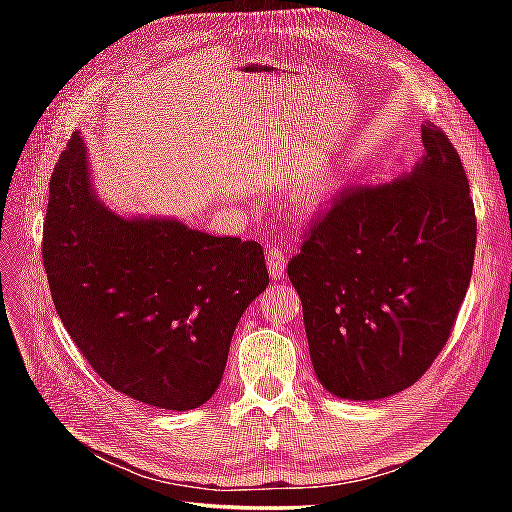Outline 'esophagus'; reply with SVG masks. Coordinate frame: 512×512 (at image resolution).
<instances>
[{"label": "esophagus", "instance_id": "esophagus-1", "mask_svg": "<svg viewBox=\"0 0 512 512\" xmlns=\"http://www.w3.org/2000/svg\"><path fill=\"white\" fill-rule=\"evenodd\" d=\"M266 264H268V270H270V277L279 279L286 270V253L279 246H270L266 250Z\"/></svg>", "mask_w": 512, "mask_h": 512}]
</instances>
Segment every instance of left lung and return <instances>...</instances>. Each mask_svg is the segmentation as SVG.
<instances>
[{"instance_id": "left-lung-1", "label": "left lung", "mask_w": 512, "mask_h": 512, "mask_svg": "<svg viewBox=\"0 0 512 512\" xmlns=\"http://www.w3.org/2000/svg\"><path fill=\"white\" fill-rule=\"evenodd\" d=\"M405 176L350 187L321 213L288 277L330 394L394 396L427 372L466 297L477 242L469 180L436 125Z\"/></svg>"}]
</instances>
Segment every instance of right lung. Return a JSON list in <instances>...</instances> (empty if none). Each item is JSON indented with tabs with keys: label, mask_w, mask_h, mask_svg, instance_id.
Segmentation results:
<instances>
[{
	"label": "right lung",
	"mask_w": 512,
	"mask_h": 512,
	"mask_svg": "<svg viewBox=\"0 0 512 512\" xmlns=\"http://www.w3.org/2000/svg\"><path fill=\"white\" fill-rule=\"evenodd\" d=\"M41 255L54 308L94 372L173 411L215 394L237 321L268 286L257 242L103 206L79 134L52 171Z\"/></svg>",
	"instance_id": "1"
}]
</instances>
